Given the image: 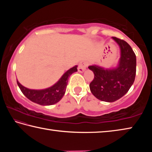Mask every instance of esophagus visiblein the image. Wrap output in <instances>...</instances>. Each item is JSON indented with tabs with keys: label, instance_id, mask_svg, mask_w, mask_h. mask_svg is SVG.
<instances>
[{
	"label": "esophagus",
	"instance_id": "obj_1",
	"mask_svg": "<svg viewBox=\"0 0 152 152\" xmlns=\"http://www.w3.org/2000/svg\"><path fill=\"white\" fill-rule=\"evenodd\" d=\"M88 64L86 62V61H82L78 65V72H84L85 71L86 66Z\"/></svg>",
	"mask_w": 152,
	"mask_h": 152
}]
</instances>
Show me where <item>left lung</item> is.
<instances>
[{
    "label": "left lung",
    "instance_id": "left-lung-1",
    "mask_svg": "<svg viewBox=\"0 0 152 152\" xmlns=\"http://www.w3.org/2000/svg\"><path fill=\"white\" fill-rule=\"evenodd\" d=\"M119 45L120 58L117 65L104 68L98 65L88 66L94 78L90 89L94 96L102 101L113 102L127 93L135 80L136 56L132 48L124 40L113 37Z\"/></svg>",
    "mask_w": 152,
    "mask_h": 152
}]
</instances>
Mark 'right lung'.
Wrapping results in <instances>:
<instances>
[{
  "label": "right lung",
  "instance_id": "right-lung-1",
  "mask_svg": "<svg viewBox=\"0 0 152 152\" xmlns=\"http://www.w3.org/2000/svg\"><path fill=\"white\" fill-rule=\"evenodd\" d=\"M77 67L78 66H75L67 70L56 84L47 88L29 89L23 86L17 80V84L23 94L31 101L43 106L54 104L62 99L66 91L68 78L72 74L77 72Z\"/></svg>",
  "mask_w": 152,
  "mask_h": 152
}]
</instances>
